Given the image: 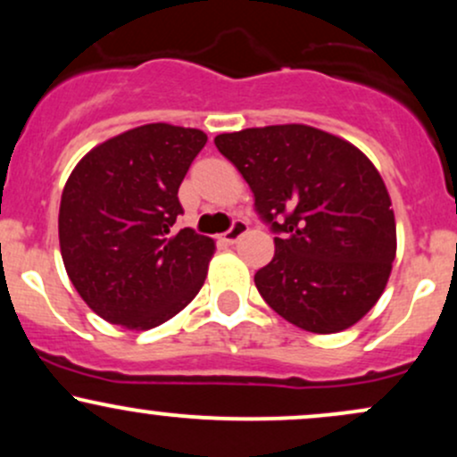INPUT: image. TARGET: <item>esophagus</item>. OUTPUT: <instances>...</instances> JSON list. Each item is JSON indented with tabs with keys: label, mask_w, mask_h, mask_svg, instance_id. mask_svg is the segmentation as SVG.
Listing matches in <instances>:
<instances>
[{
	"label": "esophagus",
	"mask_w": 457,
	"mask_h": 457,
	"mask_svg": "<svg viewBox=\"0 0 457 457\" xmlns=\"http://www.w3.org/2000/svg\"><path fill=\"white\" fill-rule=\"evenodd\" d=\"M246 232H249V225H246L245 221H234L232 228H229L228 232L221 236V240H223V243H228V245H234L236 240L243 238Z\"/></svg>",
	"instance_id": "34e87169"
}]
</instances>
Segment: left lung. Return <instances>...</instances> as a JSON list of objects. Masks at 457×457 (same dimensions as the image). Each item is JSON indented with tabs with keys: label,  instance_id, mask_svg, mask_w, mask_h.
I'll return each instance as SVG.
<instances>
[{
	"label": "left lung",
	"instance_id": "8db88e82",
	"mask_svg": "<svg viewBox=\"0 0 457 457\" xmlns=\"http://www.w3.org/2000/svg\"><path fill=\"white\" fill-rule=\"evenodd\" d=\"M249 182L275 229V255L255 287L309 333L350 328L378 303L397 251L385 180L356 145L307 124H272L214 137Z\"/></svg>",
	"mask_w": 457,
	"mask_h": 457
}]
</instances>
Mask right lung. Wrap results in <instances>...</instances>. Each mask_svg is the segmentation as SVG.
<instances>
[{
  "mask_svg": "<svg viewBox=\"0 0 457 457\" xmlns=\"http://www.w3.org/2000/svg\"><path fill=\"white\" fill-rule=\"evenodd\" d=\"M206 141L199 129L144 124L98 144L71 171L57 217L60 251L96 316L148 330L202 290L214 240L171 228L182 212L178 188Z\"/></svg>",
  "mask_w": 457,
  "mask_h": 457,
  "instance_id": "1",
  "label": "right lung"
}]
</instances>
